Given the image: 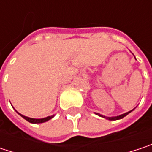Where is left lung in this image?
<instances>
[{"mask_svg":"<svg viewBox=\"0 0 152 152\" xmlns=\"http://www.w3.org/2000/svg\"><path fill=\"white\" fill-rule=\"evenodd\" d=\"M134 110V109H133ZM133 110H131V111H129V112H128V113H123V114H121V115H119V116H116V117H106V116H103V115H101V114H99V113H97L98 115H99L100 117H103V118H106L107 120H109V121H115V120H120V119H122L123 117H125L126 115H128L129 113H131Z\"/></svg>","mask_w":152,"mask_h":152,"instance_id":"left-lung-1","label":"left lung"}]
</instances>
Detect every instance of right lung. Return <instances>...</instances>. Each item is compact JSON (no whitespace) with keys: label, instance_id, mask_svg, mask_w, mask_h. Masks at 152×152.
I'll return each instance as SVG.
<instances>
[{"label":"right lung","instance_id":"obj_1","mask_svg":"<svg viewBox=\"0 0 152 152\" xmlns=\"http://www.w3.org/2000/svg\"><path fill=\"white\" fill-rule=\"evenodd\" d=\"M18 114H20L23 119H25L27 121H29V122H31V123H43V122H46L47 121H49L50 119H52L54 115H52V116H48V117H46V118H42V119H33V118H30V117H26V116H24V115H23V114H21V113H19L18 112H16Z\"/></svg>","mask_w":152,"mask_h":152}]
</instances>
